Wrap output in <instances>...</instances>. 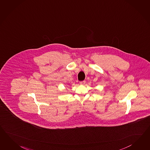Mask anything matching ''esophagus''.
Wrapping results in <instances>:
<instances>
[{
  "label": "esophagus",
  "instance_id": "34e87169",
  "mask_svg": "<svg viewBox=\"0 0 150 150\" xmlns=\"http://www.w3.org/2000/svg\"><path fill=\"white\" fill-rule=\"evenodd\" d=\"M86 81H80V85H84L85 84Z\"/></svg>",
  "mask_w": 150,
  "mask_h": 150
}]
</instances>
